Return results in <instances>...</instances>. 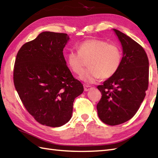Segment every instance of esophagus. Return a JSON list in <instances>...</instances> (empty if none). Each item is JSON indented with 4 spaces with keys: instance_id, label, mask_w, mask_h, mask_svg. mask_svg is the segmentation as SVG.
<instances>
[{
    "instance_id": "obj_1",
    "label": "esophagus",
    "mask_w": 158,
    "mask_h": 158,
    "mask_svg": "<svg viewBox=\"0 0 158 158\" xmlns=\"http://www.w3.org/2000/svg\"><path fill=\"white\" fill-rule=\"evenodd\" d=\"M84 88L85 91H89V90H90L92 89V86H90V85H84Z\"/></svg>"
}]
</instances>
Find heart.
<instances>
[{"label":"heart","mask_w":158,"mask_h":158,"mask_svg":"<svg viewBox=\"0 0 158 158\" xmlns=\"http://www.w3.org/2000/svg\"><path fill=\"white\" fill-rule=\"evenodd\" d=\"M77 47L78 52L70 51L67 55V62L73 73L79 74L89 61V68L79 77L85 84H93L101 78H110L121 65L122 51L116 44L102 40L89 39L80 42Z\"/></svg>","instance_id":"obj_1"}]
</instances>
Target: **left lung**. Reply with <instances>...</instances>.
<instances>
[{"label": "left lung", "mask_w": 158, "mask_h": 158, "mask_svg": "<svg viewBox=\"0 0 158 158\" xmlns=\"http://www.w3.org/2000/svg\"><path fill=\"white\" fill-rule=\"evenodd\" d=\"M123 49L121 65L113 77L98 86L102 98L98 116L105 123L116 125L135 116L148 89L149 63L145 51L131 37L113 29Z\"/></svg>", "instance_id": "8db88e82"}]
</instances>
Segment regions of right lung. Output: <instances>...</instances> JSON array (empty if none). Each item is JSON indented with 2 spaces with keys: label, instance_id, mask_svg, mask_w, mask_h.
<instances>
[{
  "label": "right lung",
  "instance_id": "obj_1",
  "mask_svg": "<svg viewBox=\"0 0 158 158\" xmlns=\"http://www.w3.org/2000/svg\"><path fill=\"white\" fill-rule=\"evenodd\" d=\"M66 33L44 31L17 53L14 84L29 114L42 125L60 127L72 118L74 99L84 92L66 65Z\"/></svg>",
  "mask_w": 158,
  "mask_h": 158
}]
</instances>
